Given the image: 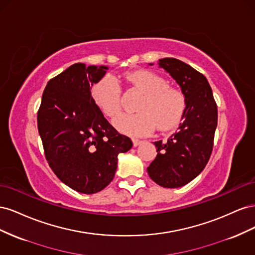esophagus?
<instances>
[{"mask_svg":"<svg viewBox=\"0 0 255 255\" xmlns=\"http://www.w3.org/2000/svg\"><path fill=\"white\" fill-rule=\"evenodd\" d=\"M132 140H133V145H134V146H137V145H139V144H140V143L142 142V141H141L140 139H137V138H133V139H132Z\"/></svg>","mask_w":255,"mask_h":255,"instance_id":"1","label":"esophagus"}]
</instances>
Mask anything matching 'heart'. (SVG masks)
<instances>
[{
    "label": "heart",
    "instance_id": "b5f03b06",
    "mask_svg": "<svg viewBox=\"0 0 255 255\" xmlns=\"http://www.w3.org/2000/svg\"><path fill=\"white\" fill-rule=\"evenodd\" d=\"M127 81L143 95L136 105L137 113L122 114L114 123L121 132L134 136L150 134L155 127L168 130L182 118L186 100L183 92L161 76L148 70L130 72ZM121 85L116 76L106 74L91 88V97L107 117L114 118L121 111Z\"/></svg>",
    "mask_w": 255,
    "mask_h": 255
}]
</instances>
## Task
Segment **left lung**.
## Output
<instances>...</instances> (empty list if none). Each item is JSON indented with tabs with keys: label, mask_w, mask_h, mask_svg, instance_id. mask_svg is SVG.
Wrapping results in <instances>:
<instances>
[{
	"label": "left lung",
	"mask_w": 255,
	"mask_h": 255,
	"mask_svg": "<svg viewBox=\"0 0 255 255\" xmlns=\"http://www.w3.org/2000/svg\"><path fill=\"white\" fill-rule=\"evenodd\" d=\"M160 68L180 85L186 100L183 121L167 141L154 142L157 155L148 173L166 188L181 187L202 172L214 146L218 111L205 76L176 58L159 59Z\"/></svg>",
	"instance_id": "obj_1"
}]
</instances>
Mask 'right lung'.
<instances>
[{"label": "right lung", "instance_id": "add662e5", "mask_svg": "<svg viewBox=\"0 0 255 255\" xmlns=\"http://www.w3.org/2000/svg\"><path fill=\"white\" fill-rule=\"evenodd\" d=\"M107 69L82 63L70 66L48 82L37 114L49 166L61 182L82 194L104 189L115 176L118 154L133 145L92 100L91 86Z\"/></svg>", "mask_w": 255, "mask_h": 255}]
</instances>
